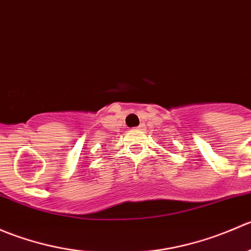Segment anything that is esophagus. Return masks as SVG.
<instances>
[{"instance_id": "34e87169", "label": "esophagus", "mask_w": 251, "mask_h": 251, "mask_svg": "<svg viewBox=\"0 0 251 251\" xmlns=\"http://www.w3.org/2000/svg\"><path fill=\"white\" fill-rule=\"evenodd\" d=\"M135 130H136V131H142V130H144V125H140V126H138V127H136Z\"/></svg>"}]
</instances>
